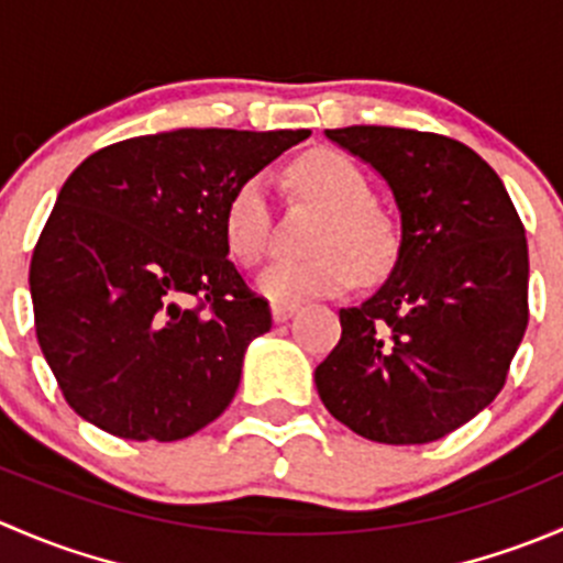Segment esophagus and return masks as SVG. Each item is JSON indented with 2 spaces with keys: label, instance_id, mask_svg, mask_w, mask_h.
I'll return each mask as SVG.
<instances>
[{
  "label": "esophagus",
  "instance_id": "esophagus-1",
  "mask_svg": "<svg viewBox=\"0 0 563 563\" xmlns=\"http://www.w3.org/2000/svg\"><path fill=\"white\" fill-rule=\"evenodd\" d=\"M297 310H299L297 302H277V305H272V318H275L277 323H283L297 313Z\"/></svg>",
  "mask_w": 563,
  "mask_h": 563
}]
</instances>
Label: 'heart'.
Returning <instances> with one entry per match:
<instances>
[{
    "label": "heart",
    "instance_id": "1",
    "mask_svg": "<svg viewBox=\"0 0 563 563\" xmlns=\"http://www.w3.org/2000/svg\"><path fill=\"white\" fill-rule=\"evenodd\" d=\"M294 190L323 209L308 258H280L258 277V291L272 302H302L310 297L340 294L356 277L378 280L397 258V229L376 207L365 172L338 150H310L288 166ZM269 192L264 176H247L225 201L223 234L240 264L255 266L272 245Z\"/></svg>",
    "mask_w": 563,
    "mask_h": 563
}]
</instances>
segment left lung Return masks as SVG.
Returning <instances> with one entry per match:
<instances>
[{
    "instance_id": "left-lung-1",
    "label": "left lung",
    "mask_w": 563,
    "mask_h": 563,
    "mask_svg": "<svg viewBox=\"0 0 563 563\" xmlns=\"http://www.w3.org/2000/svg\"><path fill=\"white\" fill-rule=\"evenodd\" d=\"M327 139L387 179L400 250L384 286L340 310L318 395L362 439L439 441L507 382L528 327L526 229L498 174L455 139L378 124Z\"/></svg>"
}]
</instances>
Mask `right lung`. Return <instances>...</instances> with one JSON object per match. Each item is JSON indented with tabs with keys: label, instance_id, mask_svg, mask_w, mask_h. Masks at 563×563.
Segmentation results:
<instances>
[{
	"label": "right lung",
	"instance_id": "right-lung-1",
	"mask_svg": "<svg viewBox=\"0 0 563 563\" xmlns=\"http://www.w3.org/2000/svg\"><path fill=\"white\" fill-rule=\"evenodd\" d=\"M310 130L181 128L89 155L30 266L35 332L67 406L130 441H179L234 400L269 302L229 261L225 201Z\"/></svg>",
	"mask_w": 563,
	"mask_h": 563
}]
</instances>
